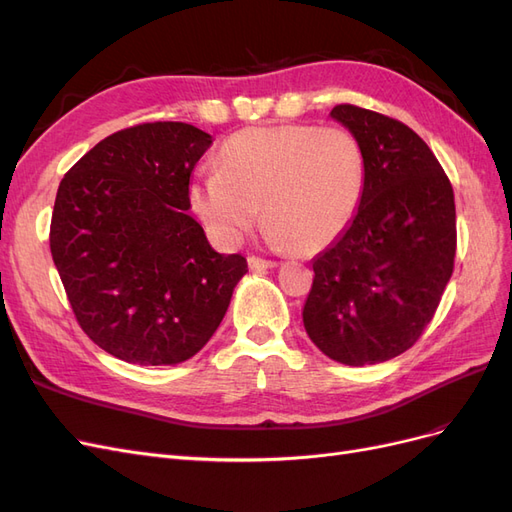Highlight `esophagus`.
I'll return each instance as SVG.
<instances>
[{"label":"esophagus","instance_id":"esophagus-1","mask_svg":"<svg viewBox=\"0 0 512 512\" xmlns=\"http://www.w3.org/2000/svg\"><path fill=\"white\" fill-rule=\"evenodd\" d=\"M247 265H250L252 271H265V269L277 267V262H273V260H262V258H258V256H250V258H247Z\"/></svg>","mask_w":512,"mask_h":512}]
</instances>
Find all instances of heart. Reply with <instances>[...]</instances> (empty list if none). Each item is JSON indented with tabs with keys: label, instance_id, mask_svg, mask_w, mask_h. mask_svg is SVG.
<instances>
[{
	"label": "heart",
	"instance_id": "obj_1",
	"mask_svg": "<svg viewBox=\"0 0 512 512\" xmlns=\"http://www.w3.org/2000/svg\"><path fill=\"white\" fill-rule=\"evenodd\" d=\"M365 181V153L348 130L260 126L226 138L218 168L194 175L190 205L222 245H235L262 205L271 245L314 254L352 224Z\"/></svg>",
	"mask_w": 512,
	"mask_h": 512
}]
</instances>
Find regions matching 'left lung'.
<instances>
[{"label":"left lung","mask_w":512,"mask_h":512,"mask_svg":"<svg viewBox=\"0 0 512 512\" xmlns=\"http://www.w3.org/2000/svg\"><path fill=\"white\" fill-rule=\"evenodd\" d=\"M331 117L361 143L367 181L352 224L312 262L303 324L329 359L363 367L412 348L436 314L453 275L455 196L401 121L352 104Z\"/></svg>","instance_id":"8db88e82"}]
</instances>
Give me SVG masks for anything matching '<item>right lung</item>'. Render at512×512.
I'll return each instance as SVG.
<instances>
[{
    "mask_svg": "<svg viewBox=\"0 0 512 512\" xmlns=\"http://www.w3.org/2000/svg\"><path fill=\"white\" fill-rule=\"evenodd\" d=\"M211 134L156 121L106 136L61 179L51 254L94 344L134 365L203 350L247 273L215 252L190 209L192 170Z\"/></svg>",
    "mask_w": 512,
    "mask_h": 512,
    "instance_id": "add662e5",
    "label": "right lung"
}]
</instances>
